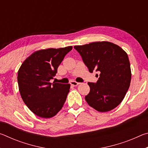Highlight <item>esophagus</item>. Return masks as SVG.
I'll return each mask as SVG.
<instances>
[{"mask_svg": "<svg viewBox=\"0 0 148 148\" xmlns=\"http://www.w3.org/2000/svg\"><path fill=\"white\" fill-rule=\"evenodd\" d=\"M80 84V83H79V82H76L75 81H71V86H77V85Z\"/></svg>", "mask_w": 148, "mask_h": 148, "instance_id": "obj_1", "label": "esophagus"}]
</instances>
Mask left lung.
<instances>
[{"label": "left lung", "instance_id": "left-lung-1", "mask_svg": "<svg viewBox=\"0 0 148 148\" xmlns=\"http://www.w3.org/2000/svg\"><path fill=\"white\" fill-rule=\"evenodd\" d=\"M74 48L79 53L90 72H99L96 83L88 82L89 93L85 99L101 112L113 110L121 103L131 80L128 56L123 49L109 42H92Z\"/></svg>", "mask_w": 148, "mask_h": 148}]
</instances>
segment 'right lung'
<instances>
[{"mask_svg":"<svg viewBox=\"0 0 148 148\" xmlns=\"http://www.w3.org/2000/svg\"><path fill=\"white\" fill-rule=\"evenodd\" d=\"M72 46L35 51L25 59L17 74L19 90L24 103L34 114L49 118L58 113L70 91L69 84L50 82Z\"/></svg>","mask_w":148,"mask_h":148,"instance_id":"right-lung-1","label":"right lung"}]
</instances>
